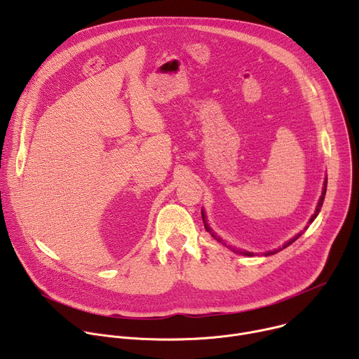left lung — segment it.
Returning a JSON list of instances; mask_svg holds the SVG:
<instances>
[{
	"mask_svg": "<svg viewBox=\"0 0 359 359\" xmlns=\"http://www.w3.org/2000/svg\"><path fill=\"white\" fill-rule=\"evenodd\" d=\"M325 193H327V180H325V183H324V189H323V194H321V198H320V201H318V206H317V210H316V213H314V215H313V217H311V220H310V223H313V222H314V219H316V217H317V216H318V213H320V210H321V208H323V203H324V198H325ZM201 217H203V223H204V227H206V230H208V231H209V233H210V234H212V237H215V238H216V240H217V241H219V243H222V244H224V245H227V244H226V243H224V241H223V240H222V238H220V237H219V236H216V234H215V233H213V231H212V230H210V227H209V224H208V223H206V220H204V219H206V217H204V215H203V212H201ZM306 229H309V226H306V227H305V230H306ZM299 236H301V233H299V234H298V236H295V237H294V238H291V240H290V241H288V243H287V244H285V245H284V247H283V248H285V247H288V245H290V244H292V243H294V241H295V240H297V238H298V237H299ZM227 247H229V245H227ZM230 248H231V247H230ZM231 250H233V248H231ZM280 250H281V248H280ZM238 252H240V254H243V255H248V257H251V255H254V254H252V252H248V251H240V250H238ZM274 252H277V251H270V252H266V254H264V255H270V254H274Z\"/></svg>",
	"mask_w": 359,
	"mask_h": 359,
	"instance_id": "8db88e82",
	"label": "left lung"
}]
</instances>
